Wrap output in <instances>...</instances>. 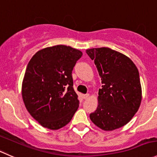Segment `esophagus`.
<instances>
[{
  "label": "esophagus",
  "mask_w": 157,
  "mask_h": 157,
  "mask_svg": "<svg viewBox=\"0 0 157 157\" xmlns=\"http://www.w3.org/2000/svg\"><path fill=\"white\" fill-rule=\"evenodd\" d=\"M82 98H83L84 99H87L89 98V94H82Z\"/></svg>",
  "instance_id": "1"
}]
</instances>
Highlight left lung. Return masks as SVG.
I'll use <instances>...</instances> for the list:
<instances>
[{
    "mask_svg": "<svg viewBox=\"0 0 157 157\" xmlns=\"http://www.w3.org/2000/svg\"><path fill=\"white\" fill-rule=\"evenodd\" d=\"M94 61L102 88L98 91L97 110L90 119L106 131L126 125L137 112L142 100L138 69L127 56L108 47L86 50Z\"/></svg>",
    "mask_w": 157,
    "mask_h": 157,
    "instance_id": "8db88e82",
    "label": "left lung"
}]
</instances>
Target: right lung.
<instances>
[{"mask_svg":"<svg viewBox=\"0 0 157 157\" xmlns=\"http://www.w3.org/2000/svg\"><path fill=\"white\" fill-rule=\"evenodd\" d=\"M82 56L78 49L57 45L40 49L29 60L21 94L28 112L43 128H63L78 109L72 72Z\"/></svg>","mask_w":157,"mask_h":157,"instance_id":"right-lung-1","label":"right lung"}]
</instances>
